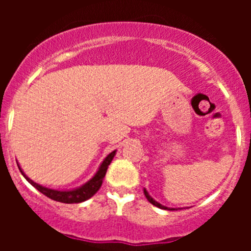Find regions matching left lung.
<instances>
[{
    "instance_id": "obj_1",
    "label": "left lung",
    "mask_w": 251,
    "mask_h": 251,
    "mask_svg": "<svg viewBox=\"0 0 251 251\" xmlns=\"http://www.w3.org/2000/svg\"><path fill=\"white\" fill-rule=\"evenodd\" d=\"M144 196H146V198L148 199V201H149V203H151V204H153V205H155V206H158V207H160V209H165V210H166V209H168V210H174V209H169V207L164 206V205L159 204L158 201H154V199L151 198V196H149V194H148V192H147L146 189H144Z\"/></svg>"
}]
</instances>
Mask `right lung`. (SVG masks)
Returning a JSON list of instances; mask_svg holds the SVG:
<instances>
[{
    "label": "right lung",
    "mask_w": 251,
    "mask_h": 251,
    "mask_svg": "<svg viewBox=\"0 0 251 251\" xmlns=\"http://www.w3.org/2000/svg\"><path fill=\"white\" fill-rule=\"evenodd\" d=\"M114 155H115V151H111L109 155L104 159V161L102 163L100 168L98 169L97 174H96L95 176L87 182V183L83 184V186L80 187V188L74 189V191H54V189H50V188H46V187L40 186V184L35 183L34 181H31L29 177L25 176L24 173L22 171V169H20V166H18V168H19L20 173L23 174V176H24L25 178H26L27 181H29L30 183L37 189V191L41 192L42 194H45V196L48 197L50 199H52V201H60V203L74 204V203H81V201H87V199H90L91 197H93L96 193H97V191L100 188V186H102L103 178H104L105 174H107L108 166H109L111 160H113Z\"/></svg>",
    "instance_id": "obj_1"
}]
</instances>
